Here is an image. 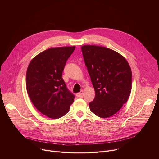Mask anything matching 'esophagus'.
Instances as JSON below:
<instances>
[{
	"instance_id": "34e87169",
	"label": "esophagus",
	"mask_w": 159,
	"mask_h": 159,
	"mask_svg": "<svg viewBox=\"0 0 159 159\" xmlns=\"http://www.w3.org/2000/svg\"><path fill=\"white\" fill-rule=\"evenodd\" d=\"M82 94H83V90H81L80 93H78L76 94V96L78 98H81L82 97Z\"/></svg>"
}]
</instances>
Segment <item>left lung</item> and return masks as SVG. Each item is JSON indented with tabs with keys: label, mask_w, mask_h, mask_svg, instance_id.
<instances>
[{
	"label": "left lung",
	"mask_w": 159,
	"mask_h": 159,
	"mask_svg": "<svg viewBox=\"0 0 159 159\" xmlns=\"http://www.w3.org/2000/svg\"><path fill=\"white\" fill-rule=\"evenodd\" d=\"M85 66L96 96L89 107L102 118L114 115L128 101L131 90V68L124 57L111 49L84 45Z\"/></svg>",
	"instance_id": "1"
}]
</instances>
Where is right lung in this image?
<instances>
[{"label":"right lung","instance_id":"right-lung-1","mask_svg":"<svg viewBox=\"0 0 159 159\" xmlns=\"http://www.w3.org/2000/svg\"><path fill=\"white\" fill-rule=\"evenodd\" d=\"M75 48H51L30 61L26 72V89L35 107L52 119H58L69 112L74 95L61 78L65 65Z\"/></svg>","mask_w":159,"mask_h":159}]
</instances>
